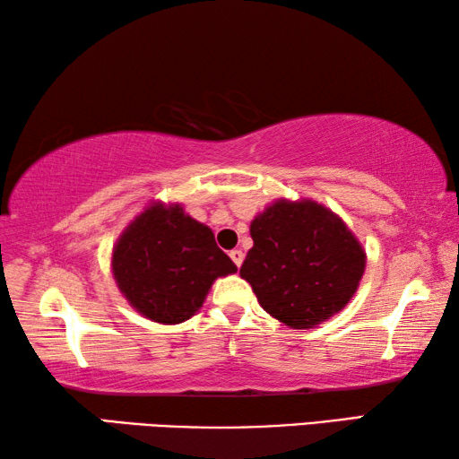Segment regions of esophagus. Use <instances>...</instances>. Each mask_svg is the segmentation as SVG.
Returning a JSON list of instances; mask_svg holds the SVG:
<instances>
[{"label": "esophagus", "instance_id": "34e87169", "mask_svg": "<svg viewBox=\"0 0 459 459\" xmlns=\"http://www.w3.org/2000/svg\"><path fill=\"white\" fill-rule=\"evenodd\" d=\"M229 255H230V259H232V263H235V265H237V267H240V265H243L245 253H243V251H240V248H235V251H230Z\"/></svg>", "mask_w": 459, "mask_h": 459}]
</instances>
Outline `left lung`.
I'll return each instance as SVG.
<instances>
[{
  "label": "left lung",
  "instance_id": "1",
  "mask_svg": "<svg viewBox=\"0 0 459 459\" xmlns=\"http://www.w3.org/2000/svg\"><path fill=\"white\" fill-rule=\"evenodd\" d=\"M248 230L253 247L240 277L271 317L293 330H309L354 298L367 251L328 206L312 198H277Z\"/></svg>",
  "mask_w": 459,
  "mask_h": 459
}]
</instances>
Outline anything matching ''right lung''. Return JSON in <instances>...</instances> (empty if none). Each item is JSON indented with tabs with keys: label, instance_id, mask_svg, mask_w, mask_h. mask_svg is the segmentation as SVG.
<instances>
[{
	"label": "right lung",
	"instance_id": "right-lung-1",
	"mask_svg": "<svg viewBox=\"0 0 459 459\" xmlns=\"http://www.w3.org/2000/svg\"><path fill=\"white\" fill-rule=\"evenodd\" d=\"M235 271L212 230L180 202L152 200L123 229L111 253V273L127 304L164 325L190 320L216 279Z\"/></svg>",
	"mask_w": 459,
	"mask_h": 459
}]
</instances>
